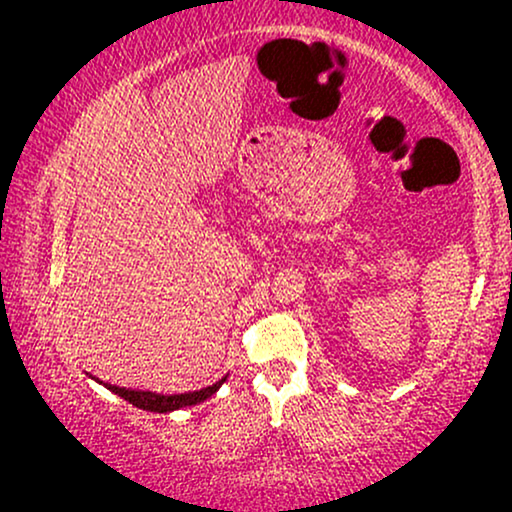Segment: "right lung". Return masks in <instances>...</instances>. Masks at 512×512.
I'll return each instance as SVG.
<instances>
[{
  "mask_svg": "<svg viewBox=\"0 0 512 512\" xmlns=\"http://www.w3.org/2000/svg\"><path fill=\"white\" fill-rule=\"evenodd\" d=\"M223 380H226V377H223ZM221 382H216V384H212V387H207V389L191 391V394H174V396H160V394H151V391H130V389L114 387V384H109V389L114 391V394L121 396V398H125V401H128V403L135 405V408L151 410V412H172V410L186 408V405L202 403V401H205V398L212 396L214 391L221 387Z\"/></svg>",
  "mask_w": 512,
  "mask_h": 512,
  "instance_id": "right-lung-1",
  "label": "right lung"
}]
</instances>
